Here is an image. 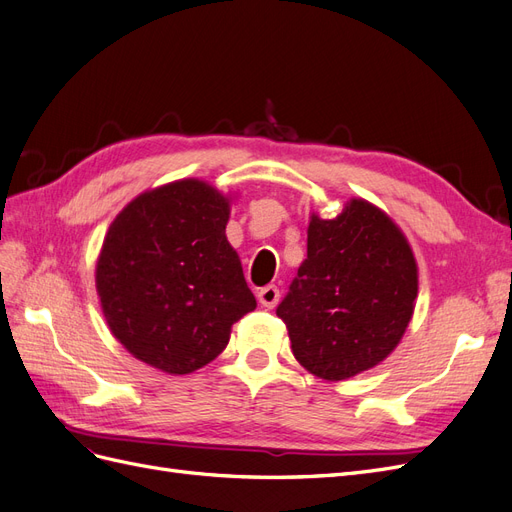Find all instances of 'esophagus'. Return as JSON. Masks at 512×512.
I'll return each mask as SVG.
<instances>
[{"label": "esophagus", "instance_id": "obj_1", "mask_svg": "<svg viewBox=\"0 0 512 512\" xmlns=\"http://www.w3.org/2000/svg\"><path fill=\"white\" fill-rule=\"evenodd\" d=\"M256 297H258V303H260L262 307H269V309H271V307L277 305V301H280V288L269 284V286H265V288H260V290L256 292Z\"/></svg>", "mask_w": 512, "mask_h": 512}]
</instances>
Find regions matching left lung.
<instances>
[{
    "label": "left lung",
    "instance_id": "left-lung-1",
    "mask_svg": "<svg viewBox=\"0 0 512 512\" xmlns=\"http://www.w3.org/2000/svg\"><path fill=\"white\" fill-rule=\"evenodd\" d=\"M418 269L399 226L352 198L333 220L316 213L307 258L277 305L292 354L309 374L348 380L382 363L414 314Z\"/></svg>",
    "mask_w": 512,
    "mask_h": 512
}]
</instances>
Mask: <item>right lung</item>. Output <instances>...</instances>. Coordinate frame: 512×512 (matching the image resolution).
Instances as JSON below:
<instances>
[{"instance_id":"add662e5","label":"right lung","mask_w":512,"mask_h":512,"mask_svg":"<svg viewBox=\"0 0 512 512\" xmlns=\"http://www.w3.org/2000/svg\"><path fill=\"white\" fill-rule=\"evenodd\" d=\"M230 198L198 179L136 196L108 228L96 288L108 329L132 356L173 376L211 363L256 309L226 239Z\"/></svg>"}]
</instances>
